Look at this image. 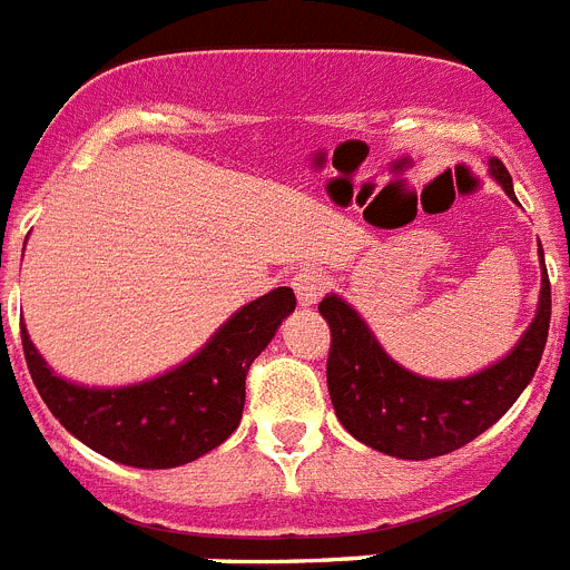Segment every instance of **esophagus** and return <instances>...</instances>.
Wrapping results in <instances>:
<instances>
[{
    "instance_id": "esophagus-1",
    "label": "esophagus",
    "mask_w": 570,
    "mask_h": 570,
    "mask_svg": "<svg viewBox=\"0 0 570 570\" xmlns=\"http://www.w3.org/2000/svg\"><path fill=\"white\" fill-rule=\"evenodd\" d=\"M294 291L296 299L303 308H311V305L320 303V296L325 294V276L320 274L317 267H305L294 276Z\"/></svg>"
}]
</instances>
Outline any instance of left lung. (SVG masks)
Instances as JSON below:
<instances>
[{
    "label": "left lung",
    "mask_w": 570,
    "mask_h": 570,
    "mask_svg": "<svg viewBox=\"0 0 570 570\" xmlns=\"http://www.w3.org/2000/svg\"><path fill=\"white\" fill-rule=\"evenodd\" d=\"M493 181L517 202L513 178L502 160H490ZM542 262L537 314L502 360L452 381L424 377L383 352L368 323L343 296L325 294L320 314L332 328L328 395L340 424L360 444L392 459L426 461L459 450L504 415L533 381L551 325V282Z\"/></svg>",
    "instance_id": "8db88e82"
}]
</instances>
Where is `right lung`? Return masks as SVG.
<instances>
[{
  "mask_svg": "<svg viewBox=\"0 0 570 570\" xmlns=\"http://www.w3.org/2000/svg\"><path fill=\"white\" fill-rule=\"evenodd\" d=\"M291 288L242 305L193 357L129 386H82L53 372L22 325L28 372L53 417L106 459L169 470L202 459L233 435L245 410L247 368L294 314Z\"/></svg>",
  "mask_w": 570,
  "mask_h": 570,
  "instance_id": "1",
  "label": "right lung"
}]
</instances>
